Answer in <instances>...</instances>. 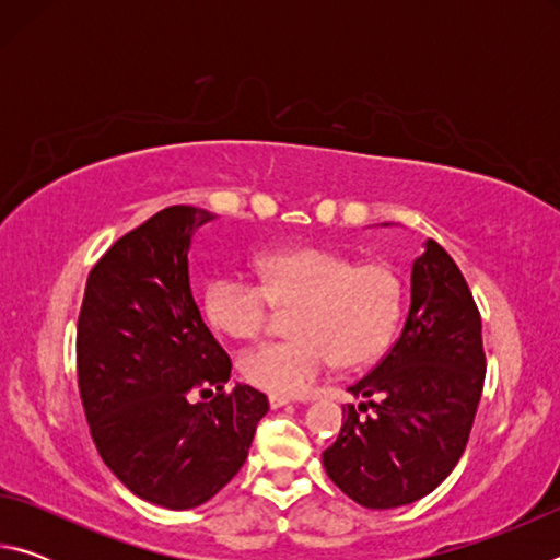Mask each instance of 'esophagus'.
<instances>
[{
	"label": "esophagus",
	"mask_w": 560,
	"mask_h": 560,
	"mask_svg": "<svg viewBox=\"0 0 560 560\" xmlns=\"http://www.w3.org/2000/svg\"><path fill=\"white\" fill-rule=\"evenodd\" d=\"M289 402H291L289 397H283V395H269V405H271V410H279V407L289 405Z\"/></svg>",
	"instance_id": "obj_1"
}]
</instances>
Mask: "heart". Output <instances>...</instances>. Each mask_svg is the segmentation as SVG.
I'll return each instance as SVG.
<instances>
[{
	"label": "heart",
	"mask_w": 560,
	"mask_h": 560,
	"mask_svg": "<svg viewBox=\"0 0 560 560\" xmlns=\"http://www.w3.org/2000/svg\"><path fill=\"white\" fill-rule=\"evenodd\" d=\"M261 283L220 273L205 293L210 324L230 338L261 336L273 306L293 308L296 338L261 343L240 358L249 385L293 397L314 387L336 360L355 368L383 353L402 316L405 289L385 261L360 264L326 246H289L259 259Z\"/></svg>",
	"instance_id": "1"
}]
</instances>
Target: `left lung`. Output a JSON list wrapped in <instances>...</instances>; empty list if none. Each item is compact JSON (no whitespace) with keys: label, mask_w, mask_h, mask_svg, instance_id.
Returning <instances> with one entry per match:
<instances>
[{"label":"left lung","mask_w":560,"mask_h":560,"mask_svg":"<svg viewBox=\"0 0 560 560\" xmlns=\"http://www.w3.org/2000/svg\"><path fill=\"white\" fill-rule=\"evenodd\" d=\"M412 301L400 338L343 407L324 452L334 485L365 509L412 504L438 489L467 447L485 387L481 316L462 271L428 240L412 264ZM374 412L360 418L358 411Z\"/></svg>","instance_id":"8db88e82"}]
</instances>
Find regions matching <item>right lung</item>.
I'll return each mask as SVG.
<instances>
[{
	"mask_svg": "<svg viewBox=\"0 0 560 560\" xmlns=\"http://www.w3.org/2000/svg\"><path fill=\"white\" fill-rule=\"evenodd\" d=\"M214 220L175 205L110 246L83 293L75 365L106 467L150 504L185 511L232 481L269 410L249 385L224 390L232 360L189 289V242ZM218 395L195 404V392Z\"/></svg>",
	"mask_w": 560,
	"mask_h": 560,
	"instance_id": "right-lung-1",
	"label": "right lung"
}]
</instances>
